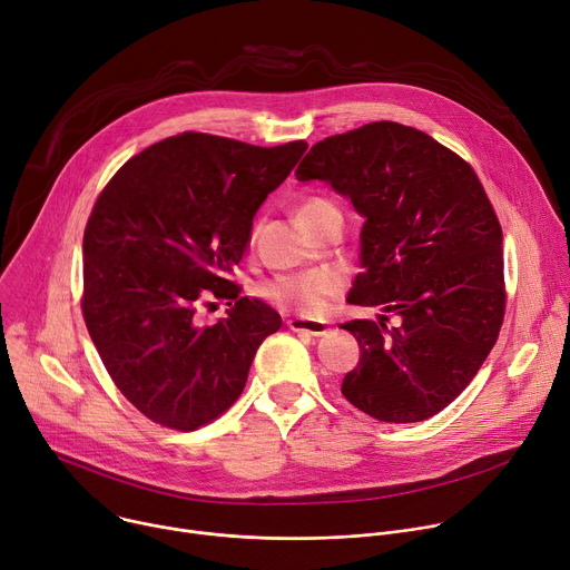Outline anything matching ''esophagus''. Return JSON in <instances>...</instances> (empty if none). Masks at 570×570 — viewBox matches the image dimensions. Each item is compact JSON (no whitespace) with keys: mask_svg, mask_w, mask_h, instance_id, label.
Masks as SVG:
<instances>
[{"mask_svg":"<svg viewBox=\"0 0 570 570\" xmlns=\"http://www.w3.org/2000/svg\"><path fill=\"white\" fill-rule=\"evenodd\" d=\"M291 332L297 334H308V336H323L327 332V325L321 321H312V318H288L286 321Z\"/></svg>","mask_w":570,"mask_h":570,"instance_id":"34e87169","label":"esophagus"}]
</instances>
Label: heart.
I'll list each match as a JSON object with an SVG mask.
<instances>
[{"label": "heart", "mask_w": 570, "mask_h": 570, "mask_svg": "<svg viewBox=\"0 0 570 570\" xmlns=\"http://www.w3.org/2000/svg\"><path fill=\"white\" fill-rule=\"evenodd\" d=\"M336 209V204L325 195H306L299 199L295 216L297 223L314 218ZM341 291V279L330 271H314V273H299V275H275L266 282L258 284L256 293L266 302L275 304L286 314L295 316H314L325 306L330 297Z\"/></svg>", "instance_id": "obj_1"}]
</instances>
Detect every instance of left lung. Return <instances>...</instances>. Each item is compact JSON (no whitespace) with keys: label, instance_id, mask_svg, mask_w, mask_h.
<instances>
[{"label":"left lung","instance_id":"left-lung-1","mask_svg":"<svg viewBox=\"0 0 570 570\" xmlns=\"http://www.w3.org/2000/svg\"><path fill=\"white\" fill-rule=\"evenodd\" d=\"M295 177L330 181L366 218L347 302L384 316L341 325L361 347L341 393L384 423L434 416L478 375L504 321L502 227L480 177L389 120L316 142Z\"/></svg>","mask_w":570,"mask_h":570}]
</instances>
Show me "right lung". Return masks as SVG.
Masks as SVG:
<instances>
[{
    "instance_id": "1",
    "label": "right lung",
    "mask_w": 570,
    "mask_h": 570,
    "mask_svg": "<svg viewBox=\"0 0 570 570\" xmlns=\"http://www.w3.org/2000/svg\"><path fill=\"white\" fill-rule=\"evenodd\" d=\"M304 149L184 131L101 188L83 232L81 312L114 384L151 423L193 432L220 419L258 345L282 327L229 275L256 209ZM212 298L228 299V318L199 326L196 308Z\"/></svg>"
}]
</instances>
